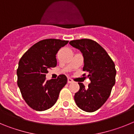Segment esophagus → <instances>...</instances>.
Returning <instances> with one entry per match:
<instances>
[{"instance_id": "1", "label": "esophagus", "mask_w": 134, "mask_h": 134, "mask_svg": "<svg viewBox=\"0 0 134 134\" xmlns=\"http://www.w3.org/2000/svg\"><path fill=\"white\" fill-rule=\"evenodd\" d=\"M73 80L70 79V78H68V83H72Z\"/></svg>"}]
</instances>
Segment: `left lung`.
<instances>
[{
	"label": "left lung",
	"instance_id": "8db88e82",
	"mask_svg": "<svg viewBox=\"0 0 134 134\" xmlns=\"http://www.w3.org/2000/svg\"><path fill=\"white\" fill-rule=\"evenodd\" d=\"M69 43L82 54V70L88 73L91 80L88 88L79 82L80 89L75 93L74 100L82 110L94 112L106 102L115 83V64L107 52L93 40L82 39L72 40Z\"/></svg>",
	"mask_w": 134,
	"mask_h": 134
}]
</instances>
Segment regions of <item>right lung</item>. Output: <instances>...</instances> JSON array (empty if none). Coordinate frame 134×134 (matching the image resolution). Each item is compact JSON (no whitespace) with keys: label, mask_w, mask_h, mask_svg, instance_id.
I'll return each instance as SVG.
<instances>
[{"label":"right lung","mask_w":134,"mask_h":134,"mask_svg":"<svg viewBox=\"0 0 134 134\" xmlns=\"http://www.w3.org/2000/svg\"><path fill=\"white\" fill-rule=\"evenodd\" d=\"M68 41L46 39L31 46L19 62L17 85L23 99L31 108L42 111L56 103L67 78L61 74L56 79H46L48 70L57 65L55 55Z\"/></svg>","instance_id":"1"}]
</instances>
